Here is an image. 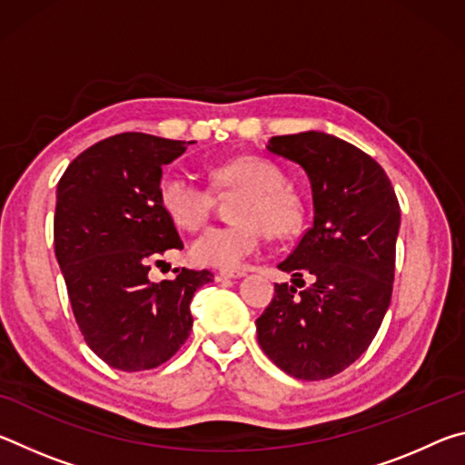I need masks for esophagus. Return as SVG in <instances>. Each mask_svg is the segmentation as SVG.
I'll use <instances>...</instances> for the list:
<instances>
[{
    "instance_id": "34e87169",
    "label": "esophagus",
    "mask_w": 465,
    "mask_h": 465,
    "mask_svg": "<svg viewBox=\"0 0 465 465\" xmlns=\"http://www.w3.org/2000/svg\"><path fill=\"white\" fill-rule=\"evenodd\" d=\"M243 274H246V271H232V269H223L217 272L219 279H242Z\"/></svg>"
}]
</instances>
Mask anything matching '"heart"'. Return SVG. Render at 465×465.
I'll return each mask as SVG.
<instances>
[{"label":"heart","instance_id":"heart-1","mask_svg":"<svg viewBox=\"0 0 465 465\" xmlns=\"http://www.w3.org/2000/svg\"><path fill=\"white\" fill-rule=\"evenodd\" d=\"M211 183L219 191L240 188L232 215L235 222L211 225L193 242L196 264L238 269L261 248L264 230L272 238H289L302 225V203L289 188V180L277 163L256 155L232 157L211 168ZM162 209L178 227L196 230L204 223L213 194L183 172H163L157 186Z\"/></svg>","mask_w":465,"mask_h":465}]
</instances>
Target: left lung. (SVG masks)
<instances>
[{
  "instance_id": "1",
  "label": "left lung",
  "mask_w": 465,
  "mask_h": 465,
  "mask_svg": "<svg viewBox=\"0 0 465 465\" xmlns=\"http://www.w3.org/2000/svg\"><path fill=\"white\" fill-rule=\"evenodd\" d=\"M266 149L305 170L313 222L279 264L293 285H274L258 342L297 380H328L363 355L390 308L400 204L380 163L328 133L279 135Z\"/></svg>"
}]
</instances>
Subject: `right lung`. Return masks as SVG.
<instances>
[{
	"instance_id": "add662e5",
	"label": "right lung",
	"mask_w": 465,
	"mask_h": 465,
	"mask_svg": "<svg viewBox=\"0 0 465 465\" xmlns=\"http://www.w3.org/2000/svg\"><path fill=\"white\" fill-rule=\"evenodd\" d=\"M184 152L186 141L121 133L77 155L57 184L54 256L75 322L121 371L174 357L191 334L194 291L213 279L176 269V279L149 281L152 262L184 246L157 196L162 168Z\"/></svg>"
}]
</instances>
